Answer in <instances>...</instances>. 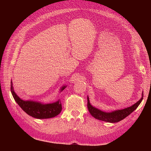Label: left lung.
Here are the masks:
<instances>
[{
    "instance_id": "obj_1",
    "label": "left lung",
    "mask_w": 151,
    "mask_h": 151,
    "mask_svg": "<svg viewBox=\"0 0 151 151\" xmlns=\"http://www.w3.org/2000/svg\"><path fill=\"white\" fill-rule=\"evenodd\" d=\"M143 97L144 94L142 93L141 99L136 103L132 105V106L123 109L114 111L110 113L104 112L93 107L90 104L89 98L88 97V108L91 115L94 118H95L96 119L109 123H116L124 119L125 118L129 116L130 113H132L135 109H136V108L139 106V105L140 104L141 101H142Z\"/></svg>"
}]
</instances>
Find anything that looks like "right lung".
I'll return each mask as SVG.
<instances>
[{
	"label": "right lung",
	"mask_w": 151,
	"mask_h": 151,
	"mask_svg": "<svg viewBox=\"0 0 151 151\" xmlns=\"http://www.w3.org/2000/svg\"><path fill=\"white\" fill-rule=\"evenodd\" d=\"M66 88L63 86L61 91ZM11 91L12 96L16 102L28 115L38 119H45L56 116L62 111V104L60 100L51 104H42L33 101H24L17 96L14 91L12 82H11Z\"/></svg>",
	"instance_id": "obj_1"
}]
</instances>
